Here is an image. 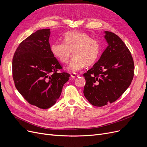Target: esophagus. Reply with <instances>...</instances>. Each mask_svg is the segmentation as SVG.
<instances>
[{
    "instance_id": "34e87169",
    "label": "esophagus",
    "mask_w": 147,
    "mask_h": 147,
    "mask_svg": "<svg viewBox=\"0 0 147 147\" xmlns=\"http://www.w3.org/2000/svg\"><path fill=\"white\" fill-rule=\"evenodd\" d=\"M79 76V75L78 74H71V76L72 78H76V77H78V76Z\"/></svg>"
}]
</instances>
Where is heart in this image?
<instances>
[{"label":"heart","mask_w":147,"mask_h":147,"mask_svg":"<svg viewBox=\"0 0 147 147\" xmlns=\"http://www.w3.org/2000/svg\"><path fill=\"white\" fill-rule=\"evenodd\" d=\"M101 51L100 42L92 39L84 32H70L65 34L64 42H58L51 45L54 56L63 63H67L72 51L74 56L67 67L70 72H76L85 65H92L99 57Z\"/></svg>","instance_id":"b5f03b06"}]
</instances>
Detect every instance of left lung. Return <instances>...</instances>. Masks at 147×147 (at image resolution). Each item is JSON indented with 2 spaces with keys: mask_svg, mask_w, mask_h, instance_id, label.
Here are the masks:
<instances>
[{
  "mask_svg": "<svg viewBox=\"0 0 147 147\" xmlns=\"http://www.w3.org/2000/svg\"><path fill=\"white\" fill-rule=\"evenodd\" d=\"M108 44L99 60L84 74V95L95 107H103L117 100L129 87L134 75L131 54L121 38L105 31Z\"/></svg>",
  "mask_w": 147,
  "mask_h": 147,
  "instance_id": "obj_1",
  "label": "left lung"
}]
</instances>
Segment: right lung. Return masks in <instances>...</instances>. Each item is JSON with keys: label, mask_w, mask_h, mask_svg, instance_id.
<instances>
[{"label": "right lung", "mask_w": 147, "mask_h": 147, "mask_svg": "<svg viewBox=\"0 0 147 147\" xmlns=\"http://www.w3.org/2000/svg\"><path fill=\"white\" fill-rule=\"evenodd\" d=\"M50 29L37 30L20 43L12 59L16 88L30 104L48 109L56 103L70 75L51 51Z\"/></svg>", "instance_id": "right-lung-1"}]
</instances>
